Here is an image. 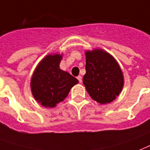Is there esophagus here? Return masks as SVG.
<instances>
[{"label": "esophagus", "instance_id": "1", "mask_svg": "<svg viewBox=\"0 0 150 150\" xmlns=\"http://www.w3.org/2000/svg\"><path fill=\"white\" fill-rule=\"evenodd\" d=\"M77 79H78V80H79V82L80 83H82V81H83V79H82V76H81V75H79V76L77 77Z\"/></svg>", "mask_w": 150, "mask_h": 150}]
</instances>
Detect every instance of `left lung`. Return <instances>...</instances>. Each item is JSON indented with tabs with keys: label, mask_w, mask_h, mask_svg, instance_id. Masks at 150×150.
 Segmentation results:
<instances>
[{
	"label": "left lung",
	"mask_w": 150,
	"mask_h": 150,
	"mask_svg": "<svg viewBox=\"0 0 150 150\" xmlns=\"http://www.w3.org/2000/svg\"><path fill=\"white\" fill-rule=\"evenodd\" d=\"M83 82L92 99L100 104L115 100L123 86V75L112 56L102 50L86 52Z\"/></svg>",
	"instance_id": "obj_1"
}]
</instances>
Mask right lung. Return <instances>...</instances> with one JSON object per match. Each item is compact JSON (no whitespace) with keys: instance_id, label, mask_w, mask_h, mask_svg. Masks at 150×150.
Returning <instances> with one entry per match:
<instances>
[{"instance_id":"add662e5","label":"right lung","mask_w":150,"mask_h":150,"mask_svg":"<svg viewBox=\"0 0 150 150\" xmlns=\"http://www.w3.org/2000/svg\"><path fill=\"white\" fill-rule=\"evenodd\" d=\"M62 55H48L34 70L30 81L32 94L35 100L46 108L56 107L67 98L76 78L60 68Z\"/></svg>"}]
</instances>
